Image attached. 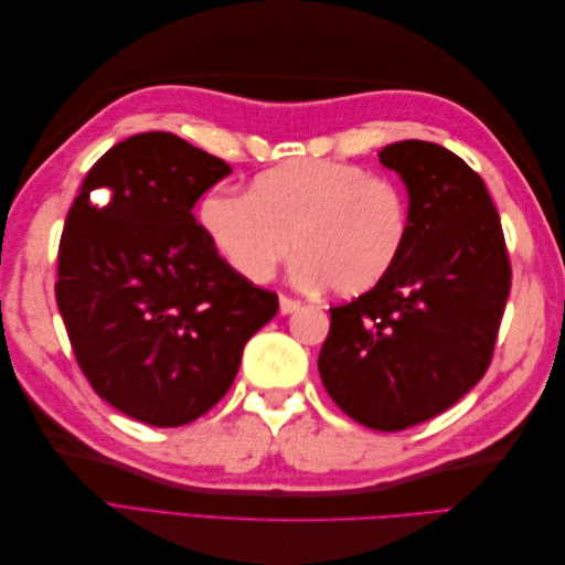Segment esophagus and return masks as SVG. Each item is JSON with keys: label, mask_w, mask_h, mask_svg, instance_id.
Segmentation results:
<instances>
[{"label": "esophagus", "mask_w": 565, "mask_h": 565, "mask_svg": "<svg viewBox=\"0 0 565 565\" xmlns=\"http://www.w3.org/2000/svg\"><path fill=\"white\" fill-rule=\"evenodd\" d=\"M301 309V301L299 299H289V297H280V313L282 316H289V313H295V311H299Z\"/></svg>", "instance_id": "34e87169"}]
</instances>
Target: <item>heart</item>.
I'll use <instances>...</instances> for the list:
<instances>
[{"label": "heart", "mask_w": 565, "mask_h": 565, "mask_svg": "<svg viewBox=\"0 0 565 565\" xmlns=\"http://www.w3.org/2000/svg\"><path fill=\"white\" fill-rule=\"evenodd\" d=\"M200 226L245 280H270L292 237L295 282L358 297L398 264L409 207L391 179L347 162L306 160L268 169L247 193L212 188L200 202Z\"/></svg>", "instance_id": "obj_1"}]
</instances>
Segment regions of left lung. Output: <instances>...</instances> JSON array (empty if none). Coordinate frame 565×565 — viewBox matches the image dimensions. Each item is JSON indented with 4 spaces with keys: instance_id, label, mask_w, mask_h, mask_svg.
Instances as JSON below:
<instances>
[{
    "instance_id": "8db88e82",
    "label": "left lung",
    "mask_w": 565,
    "mask_h": 565,
    "mask_svg": "<svg viewBox=\"0 0 565 565\" xmlns=\"http://www.w3.org/2000/svg\"><path fill=\"white\" fill-rule=\"evenodd\" d=\"M380 160L407 185V243L377 287L332 306L318 370L341 413L403 431L446 413L490 367L511 264L500 214L465 160L417 139Z\"/></svg>"
}]
</instances>
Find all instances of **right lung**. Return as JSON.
Instances as JSON below:
<instances>
[{
    "label": "right lung",
    "mask_w": 565,
    "mask_h": 565,
    "mask_svg": "<svg viewBox=\"0 0 565 565\" xmlns=\"http://www.w3.org/2000/svg\"><path fill=\"white\" fill-rule=\"evenodd\" d=\"M228 174L174 134H136L96 160L67 212L58 311L84 377L131 419L210 413L278 313V295L237 276L191 212Z\"/></svg>",
    "instance_id": "right-lung-1"
}]
</instances>
